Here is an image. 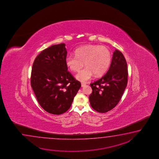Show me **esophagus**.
<instances>
[{
	"instance_id": "34e87169",
	"label": "esophagus",
	"mask_w": 159,
	"mask_h": 159,
	"mask_svg": "<svg viewBox=\"0 0 159 159\" xmlns=\"http://www.w3.org/2000/svg\"><path fill=\"white\" fill-rule=\"evenodd\" d=\"M86 83H84V82H82V83H81V86H82V87H84V86L86 85Z\"/></svg>"
}]
</instances>
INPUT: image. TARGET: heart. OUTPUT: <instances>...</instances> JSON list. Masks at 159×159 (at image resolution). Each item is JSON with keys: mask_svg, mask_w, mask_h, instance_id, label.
I'll return each mask as SVG.
<instances>
[{"mask_svg": "<svg viewBox=\"0 0 159 159\" xmlns=\"http://www.w3.org/2000/svg\"><path fill=\"white\" fill-rule=\"evenodd\" d=\"M75 55H68L65 59L70 70L78 72L84 66L86 67L76 75L78 81L85 82L94 75L98 77L105 74L111 60V54L108 48L98 45L89 44L78 48Z\"/></svg>", "mask_w": 159, "mask_h": 159, "instance_id": "1", "label": "heart"}]
</instances>
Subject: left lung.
<instances>
[{
    "instance_id": "8db88e82",
    "label": "left lung",
    "mask_w": 159,
    "mask_h": 159,
    "mask_svg": "<svg viewBox=\"0 0 159 159\" xmlns=\"http://www.w3.org/2000/svg\"><path fill=\"white\" fill-rule=\"evenodd\" d=\"M128 80L127 64L122 52L115 50L106 74L90 84V103L95 111L105 113L114 108L122 98Z\"/></svg>"
}]
</instances>
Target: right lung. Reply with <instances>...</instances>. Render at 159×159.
Segmentation results:
<instances>
[{
    "label": "right lung",
    "mask_w": 159,
    "mask_h": 159,
    "mask_svg": "<svg viewBox=\"0 0 159 159\" xmlns=\"http://www.w3.org/2000/svg\"><path fill=\"white\" fill-rule=\"evenodd\" d=\"M65 44L53 45L34 61L30 84L37 101L48 112L60 115L70 107L81 83L68 71Z\"/></svg>",
    "instance_id": "obj_1"
}]
</instances>
